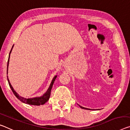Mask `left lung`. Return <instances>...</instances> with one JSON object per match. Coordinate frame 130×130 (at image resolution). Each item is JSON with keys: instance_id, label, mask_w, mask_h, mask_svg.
<instances>
[{"instance_id": "obj_1", "label": "left lung", "mask_w": 130, "mask_h": 130, "mask_svg": "<svg viewBox=\"0 0 130 130\" xmlns=\"http://www.w3.org/2000/svg\"><path fill=\"white\" fill-rule=\"evenodd\" d=\"M79 106L80 107L81 109H86V110H92V109H88V108H85V107H83V106H79Z\"/></svg>"}]
</instances>
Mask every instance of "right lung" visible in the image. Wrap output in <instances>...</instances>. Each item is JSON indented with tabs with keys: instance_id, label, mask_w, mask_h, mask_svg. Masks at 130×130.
Returning <instances> with one entry per match:
<instances>
[{
	"instance_id": "right-lung-1",
	"label": "right lung",
	"mask_w": 130,
	"mask_h": 130,
	"mask_svg": "<svg viewBox=\"0 0 130 130\" xmlns=\"http://www.w3.org/2000/svg\"><path fill=\"white\" fill-rule=\"evenodd\" d=\"M13 46H14V45H13V46H12V48L11 49L10 52V53L9 55V59H8L7 66V74H8V67H9L10 56V53L11 52L12 49H13ZM7 81H8V83H9L11 91H13V93L14 94L15 96L17 97V98L18 99H19L20 101L22 102H23L24 103H27V104L31 105H35V106H39V105H42L43 104H45V103L49 99L50 96H51L52 88V87H53V83H54V82H55L56 78L57 75H56V76L54 77V78L52 79V82H51V84H50L49 88L47 89V91L42 96H40V97H35V98H28V99L24 98H23V97H21L19 94H18L16 92L14 91V89H13V87L11 86L10 83L9 79V78H8V76H7Z\"/></svg>"
}]
</instances>
